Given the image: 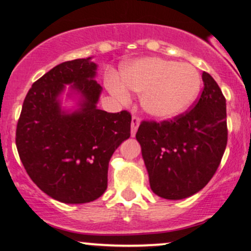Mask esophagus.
I'll return each mask as SVG.
<instances>
[{"label":"esophagus","instance_id":"34e87169","mask_svg":"<svg viewBox=\"0 0 251 251\" xmlns=\"http://www.w3.org/2000/svg\"><path fill=\"white\" fill-rule=\"evenodd\" d=\"M140 119L138 117H132V123H131V135L134 137L135 133H137V129L139 127Z\"/></svg>","mask_w":251,"mask_h":251}]
</instances>
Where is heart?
<instances>
[{
  "label": "heart",
  "mask_w": 251,
  "mask_h": 251,
  "mask_svg": "<svg viewBox=\"0 0 251 251\" xmlns=\"http://www.w3.org/2000/svg\"><path fill=\"white\" fill-rule=\"evenodd\" d=\"M119 77L109 74L108 91L122 101L129 99L128 89L142 93V106L149 116L174 119L191 107L201 91V76L190 63L159 57H144L123 68Z\"/></svg>",
  "instance_id": "1"
}]
</instances>
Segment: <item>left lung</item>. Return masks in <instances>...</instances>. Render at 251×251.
<instances>
[{"mask_svg":"<svg viewBox=\"0 0 251 251\" xmlns=\"http://www.w3.org/2000/svg\"><path fill=\"white\" fill-rule=\"evenodd\" d=\"M204 88L194 108L162 123L143 122L138 143L151 190L165 200H184L201 191L220 166L227 142L226 98L203 72Z\"/></svg>","mask_w":251,"mask_h":251,"instance_id":"left-lung-1","label":"left lung"}]
</instances>
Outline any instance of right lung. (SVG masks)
<instances>
[{"label":"right lung","instance_id":"1","mask_svg":"<svg viewBox=\"0 0 251 251\" xmlns=\"http://www.w3.org/2000/svg\"><path fill=\"white\" fill-rule=\"evenodd\" d=\"M97 70L92 57L51 68L33 83L17 123L25 171L45 194L66 204L93 201L106 191L109 159L131 135L127 111L98 108L102 87L94 80ZM66 89L74 109L62 107Z\"/></svg>","mask_w":251,"mask_h":251}]
</instances>
